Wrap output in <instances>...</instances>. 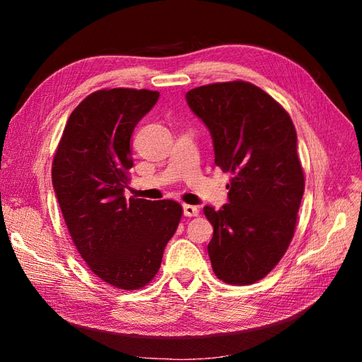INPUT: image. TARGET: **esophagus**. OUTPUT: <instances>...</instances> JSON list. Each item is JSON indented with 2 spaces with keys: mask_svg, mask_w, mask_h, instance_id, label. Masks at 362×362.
I'll return each instance as SVG.
<instances>
[{
  "mask_svg": "<svg viewBox=\"0 0 362 362\" xmlns=\"http://www.w3.org/2000/svg\"><path fill=\"white\" fill-rule=\"evenodd\" d=\"M182 211H184V216H187V217H196L199 214L198 208H196L194 205H187V204L182 205Z\"/></svg>",
  "mask_w": 362,
  "mask_h": 362,
  "instance_id": "1",
  "label": "esophagus"
}]
</instances>
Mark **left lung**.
<instances>
[{"mask_svg": "<svg viewBox=\"0 0 362 362\" xmlns=\"http://www.w3.org/2000/svg\"><path fill=\"white\" fill-rule=\"evenodd\" d=\"M210 129L214 163L233 173L229 202L205 205L214 233L208 255L218 279L249 286L286 254L305 189L298 136L290 115L247 81L214 83L185 93Z\"/></svg>", "mask_w": 362, "mask_h": 362, "instance_id": "left-lung-1", "label": "left lung"}]
</instances>
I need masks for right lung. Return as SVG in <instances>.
Segmentation results:
<instances>
[{"mask_svg":"<svg viewBox=\"0 0 362 362\" xmlns=\"http://www.w3.org/2000/svg\"><path fill=\"white\" fill-rule=\"evenodd\" d=\"M146 89H104L71 113L52 161V187L72 242L95 275L120 290L149 284L182 206L125 198L134 127L158 101Z\"/></svg>","mask_w":362,"mask_h":362,"instance_id":"1","label":"right lung"}]
</instances>
